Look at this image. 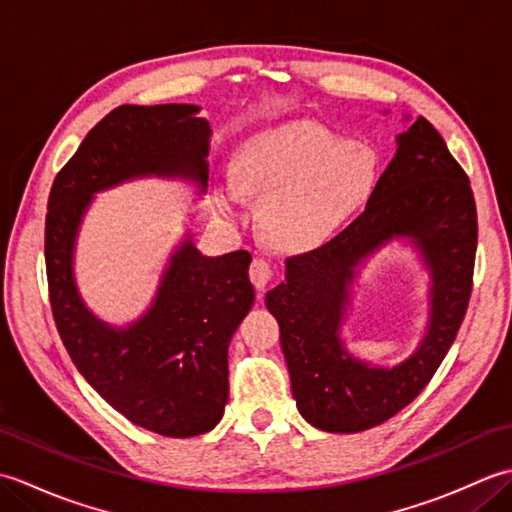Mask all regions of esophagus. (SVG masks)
I'll use <instances>...</instances> for the list:
<instances>
[{
    "instance_id": "obj_1",
    "label": "esophagus",
    "mask_w": 512,
    "mask_h": 512,
    "mask_svg": "<svg viewBox=\"0 0 512 512\" xmlns=\"http://www.w3.org/2000/svg\"><path fill=\"white\" fill-rule=\"evenodd\" d=\"M248 275H250V281H253V286L257 290H264L270 281H273L275 277V270L273 266H270L264 257H255L253 264H250L248 268Z\"/></svg>"
}]
</instances>
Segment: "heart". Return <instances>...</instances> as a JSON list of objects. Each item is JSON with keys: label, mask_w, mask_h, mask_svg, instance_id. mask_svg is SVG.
I'll return each instance as SVG.
<instances>
[{"label": "heart", "mask_w": 512, "mask_h": 512, "mask_svg": "<svg viewBox=\"0 0 512 512\" xmlns=\"http://www.w3.org/2000/svg\"><path fill=\"white\" fill-rule=\"evenodd\" d=\"M372 147L314 123L264 129L237 147L233 184L217 191L224 211L239 193L259 200L264 235L281 248H312L328 242L372 198L378 182Z\"/></svg>", "instance_id": "b5f03b06"}]
</instances>
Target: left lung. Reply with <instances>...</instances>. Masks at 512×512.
I'll list each match as a JSON object with an SVG mask.
<instances>
[{"label": "left lung", "mask_w": 512, "mask_h": 512, "mask_svg": "<svg viewBox=\"0 0 512 512\" xmlns=\"http://www.w3.org/2000/svg\"><path fill=\"white\" fill-rule=\"evenodd\" d=\"M407 238L432 275L430 321L405 362L380 368L349 354L340 328L362 264ZM477 211L458 160L427 118L396 136V156L356 220L328 244L286 259V281L266 295L279 323L292 396L312 427L358 433L396 416L427 387L469 308Z\"/></svg>", "instance_id": "8db88e82"}]
</instances>
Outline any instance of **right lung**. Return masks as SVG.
Wrapping results in <instances>:
<instances>
[{
	"mask_svg": "<svg viewBox=\"0 0 512 512\" xmlns=\"http://www.w3.org/2000/svg\"><path fill=\"white\" fill-rule=\"evenodd\" d=\"M198 105H121L92 127L50 189L46 273L61 341L83 378L127 420L169 438L211 431L228 400V345L255 301L250 255H202L187 233L147 312L123 328L85 306L76 237L94 193L136 178L209 180L211 125Z\"/></svg>",
	"mask_w": 512,
	"mask_h": 512,
	"instance_id": "right-lung-1",
	"label": "right lung"
}]
</instances>
